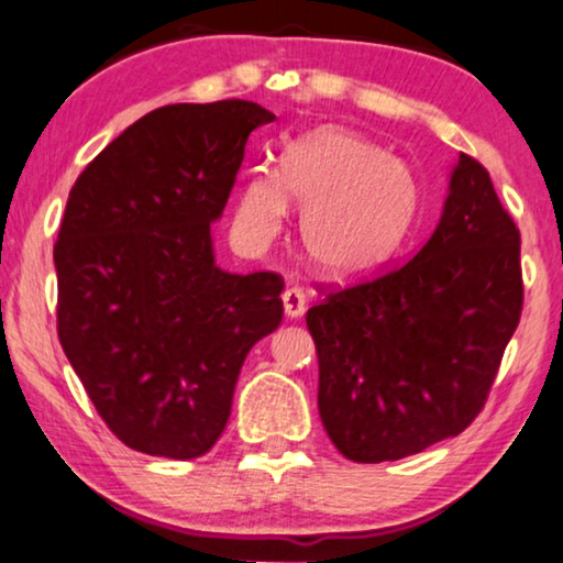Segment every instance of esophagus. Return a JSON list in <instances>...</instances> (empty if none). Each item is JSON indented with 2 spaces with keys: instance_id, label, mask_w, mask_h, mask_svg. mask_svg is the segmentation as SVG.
Listing matches in <instances>:
<instances>
[{
  "instance_id": "esophagus-1",
  "label": "esophagus",
  "mask_w": 563,
  "mask_h": 563,
  "mask_svg": "<svg viewBox=\"0 0 563 563\" xmlns=\"http://www.w3.org/2000/svg\"><path fill=\"white\" fill-rule=\"evenodd\" d=\"M282 302H284V312H287V318H299V314L305 312V305H307L305 289H299V287L284 289Z\"/></svg>"
}]
</instances>
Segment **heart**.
<instances>
[{
	"label": "heart",
	"mask_w": 563,
	"mask_h": 563,
	"mask_svg": "<svg viewBox=\"0 0 563 563\" xmlns=\"http://www.w3.org/2000/svg\"><path fill=\"white\" fill-rule=\"evenodd\" d=\"M287 207L302 212L299 238L312 266L351 279L379 268L405 241L418 184L379 145L322 128L282 151L276 176L264 168L245 176L235 210L241 241L253 249L272 243Z\"/></svg>",
	"instance_id": "b5f03b06"
}]
</instances>
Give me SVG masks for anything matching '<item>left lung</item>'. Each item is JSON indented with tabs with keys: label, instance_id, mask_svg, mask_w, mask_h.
I'll list each match as a JSON object with an SVG mask.
<instances>
[{
	"label": "left lung",
	"instance_id": "obj_1",
	"mask_svg": "<svg viewBox=\"0 0 563 563\" xmlns=\"http://www.w3.org/2000/svg\"><path fill=\"white\" fill-rule=\"evenodd\" d=\"M522 312L520 230L461 153L418 256L307 310L330 441L358 464L459 435L482 412Z\"/></svg>",
	"mask_w": 563,
	"mask_h": 563
}]
</instances>
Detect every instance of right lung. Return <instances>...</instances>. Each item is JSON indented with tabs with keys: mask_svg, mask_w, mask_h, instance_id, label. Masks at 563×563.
Wrapping results in <instances>:
<instances>
[{
	"mask_svg": "<svg viewBox=\"0 0 563 563\" xmlns=\"http://www.w3.org/2000/svg\"><path fill=\"white\" fill-rule=\"evenodd\" d=\"M256 102L166 104L79 174L58 241V341L128 449L187 461L225 430L249 351L279 328L284 279L214 266Z\"/></svg>",
	"mask_w": 563,
	"mask_h": 563,
	"instance_id": "right-lung-1",
	"label": "right lung"
}]
</instances>
